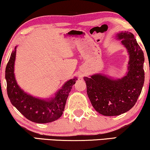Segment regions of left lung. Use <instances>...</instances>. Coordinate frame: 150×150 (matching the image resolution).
I'll return each instance as SVG.
<instances>
[{
    "label": "left lung",
    "instance_id": "obj_1",
    "mask_svg": "<svg viewBox=\"0 0 150 150\" xmlns=\"http://www.w3.org/2000/svg\"><path fill=\"white\" fill-rule=\"evenodd\" d=\"M117 37L129 54L127 74L121 79L113 80L102 74L84 77L86 92L91 103L103 116H118L131 109L137 101L144 83V52L134 35L125 32Z\"/></svg>",
    "mask_w": 150,
    "mask_h": 150
}]
</instances>
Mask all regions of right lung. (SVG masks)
Segmentation results:
<instances>
[{
    "instance_id": "obj_1",
    "label": "right lung",
    "mask_w": 150,
    "mask_h": 150,
    "mask_svg": "<svg viewBox=\"0 0 150 150\" xmlns=\"http://www.w3.org/2000/svg\"><path fill=\"white\" fill-rule=\"evenodd\" d=\"M16 47L12 52L6 65L5 79L7 95L11 103L18 111L32 122H51L59 118L64 112L68 95L76 83V79L66 82L53 98L44 100L28 95L17 85L14 76Z\"/></svg>"
}]
</instances>
